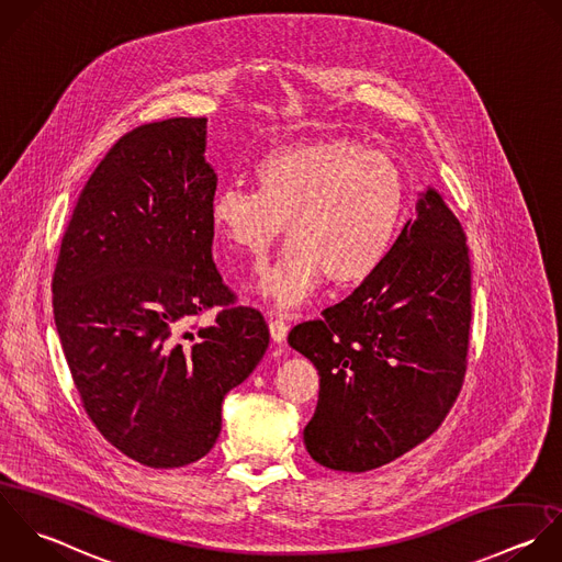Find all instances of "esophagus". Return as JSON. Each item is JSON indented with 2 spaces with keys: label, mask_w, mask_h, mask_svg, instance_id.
I'll list each match as a JSON object with an SVG mask.
<instances>
[{
  "label": "esophagus",
  "mask_w": 562,
  "mask_h": 562,
  "mask_svg": "<svg viewBox=\"0 0 562 562\" xmlns=\"http://www.w3.org/2000/svg\"><path fill=\"white\" fill-rule=\"evenodd\" d=\"M267 322H269V335H271V339H273L276 344H282V341L286 339L289 326H286L280 317H276V315H269Z\"/></svg>",
  "instance_id": "esophagus-1"
}]
</instances>
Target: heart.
Returning <instances> with one entry per match:
<instances>
[{"label":"heart","instance_id":"b5f03b06","mask_svg":"<svg viewBox=\"0 0 562 562\" xmlns=\"http://www.w3.org/2000/svg\"><path fill=\"white\" fill-rule=\"evenodd\" d=\"M254 190L223 188L210 223L227 247L262 260L284 223L291 243L258 278L278 308L300 306L328 276L335 286L372 278L387 260L405 216L398 164L348 137L282 144L254 168Z\"/></svg>","mask_w":562,"mask_h":562}]
</instances>
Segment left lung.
<instances>
[{
    "mask_svg": "<svg viewBox=\"0 0 562 562\" xmlns=\"http://www.w3.org/2000/svg\"><path fill=\"white\" fill-rule=\"evenodd\" d=\"M471 260L442 199L418 192L383 267L289 346L319 372L306 451L333 471L366 473L425 442L447 418L467 372Z\"/></svg>",
    "mask_w": 562,
    "mask_h": 562,
    "instance_id": "1",
    "label": "left lung"
}]
</instances>
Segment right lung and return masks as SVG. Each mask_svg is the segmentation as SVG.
<instances>
[{
    "instance_id": "add662e5",
    "label": "right lung",
    "mask_w": 562,
    "mask_h": 562,
    "mask_svg": "<svg viewBox=\"0 0 562 562\" xmlns=\"http://www.w3.org/2000/svg\"><path fill=\"white\" fill-rule=\"evenodd\" d=\"M207 120L120 137L65 229L52 280L60 346L98 431L126 458L179 469L210 453L221 407L269 346L262 315L232 306L214 260ZM223 305L212 327L187 324Z\"/></svg>"
}]
</instances>
